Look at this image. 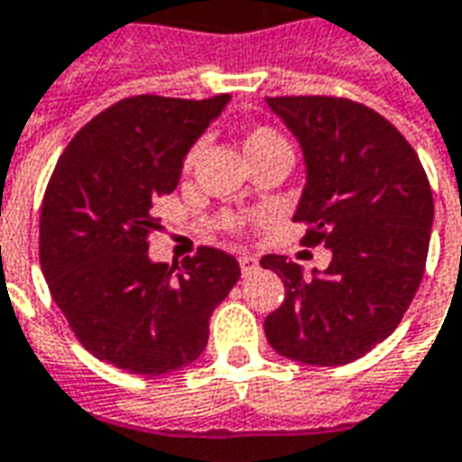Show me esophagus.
<instances>
[{
    "label": "esophagus",
    "instance_id": "esophagus-1",
    "mask_svg": "<svg viewBox=\"0 0 462 462\" xmlns=\"http://www.w3.org/2000/svg\"><path fill=\"white\" fill-rule=\"evenodd\" d=\"M260 267V263L254 260L253 254H242L240 257V270H242V275H250V273H254Z\"/></svg>",
    "mask_w": 462,
    "mask_h": 462
}]
</instances>
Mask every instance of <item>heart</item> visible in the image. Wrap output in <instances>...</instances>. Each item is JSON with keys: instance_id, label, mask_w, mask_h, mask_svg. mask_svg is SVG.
Masks as SVG:
<instances>
[{"instance_id": "b5f03b06", "label": "heart", "mask_w": 462, "mask_h": 462, "mask_svg": "<svg viewBox=\"0 0 462 462\" xmlns=\"http://www.w3.org/2000/svg\"><path fill=\"white\" fill-rule=\"evenodd\" d=\"M277 144H285V140H282L275 130H270V127H254V130H250L245 137H242V150H245L247 157L263 152V150H270V147H277ZM195 154H198V150H192V152H189L187 164H192Z\"/></svg>"}]
</instances>
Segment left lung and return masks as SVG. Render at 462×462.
Returning a JSON list of instances; mask_svg holds the SVG:
<instances>
[{
    "label": "left lung",
    "instance_id": "1",
    "mask_svg": "<svg viewBox=\"0 0 462 462\" xmlns=\"http://www.w3.org/2000/svg\"><path fill=\"white\" fill-rule=\"evenodd\" d=\"M302 147L305 187L295 222L310 225L302 245H325L328 270L282 254L260 264L285 285L264 335L282 357L345 365L395 330L420 287L433 192L408 140L375 109L340 97H267Z\"/></svg>",
    "mask_w": 462,
    "mask_h": 462
}]
</instances>
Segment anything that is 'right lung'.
Returning a JSON list of instances; mask_svg holds the SVG:
<instances>
[{"label": "right lung", "instance_id": "right-lung-1", "mask_svg": "<svg viewBox=\"0 0 462 462\" xmlns=\"http://www.w3.org/2000/svg\"><path fill=\"white\" fill-rule=\"evenodd\" d=\"M227 102L127 97L77 132L51 172L42 273L77 340L119 370L162 375L195 363L212 312L240 280L237 260L215 247L182 267L147 254L160 230L152 202L175 189L189 147Z\"/></svg>", "mask_w": 462, "mask_h": 462}]
</instances>
